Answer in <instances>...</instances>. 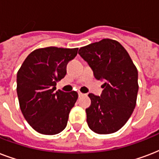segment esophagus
<instances>
[{
    "label": "esophagus",
    "mask_w": 159,
    "mask_h": 159,
    "mask_svg": "<svg viewBox=\"0 0 159 159\" xmlns=\"http://www.w3.org/2000/svg\"><path fill=\"white\" fill-rule=\"evenodd\" d=\"M85 94H83V93H82V92H78V96H79V97H82V96H84Z\"/></svg>",
    "instance_id": "34e87169"
}]
</instances>
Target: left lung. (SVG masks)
<instances>
[{
  "instance_id": "1",
  "label": "left lung",
  "mask_w": 159,
  "mask_h": 159,
  "mask_svg": "<svg viewBox=\"0 0 159 159\" xmlns=\"http://www.w3.org/2000/svg\"><path fill=\"white\" fill-rule=\"evenodd\" d=\"M97 80L104 82L101 97L90 93L86 109L89 128L100 134L115 133L133 113L139 91L138 71L127 51L113 39H104L79 49Z\"/></svg>"
}]
</instances>
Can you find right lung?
Listing matches in <instances>:
<instances>
[{
  "instance_id": "1",
  "label": "right lung",
  "mask_w": 159,
  "mask_h": 159,
  "mask_svg": "<svg viewBox=\"0 0 159 159\" xmlns=\"http://www.w3.org/2000/svg\"><path fill=\"white\" fill-rule=\"evenodd\" d=\"M78 48H39L28 55L17 72V95L21 112L37 132L53 135L66 128L77 92L55 91L57 82L65 77L67 62Z\"/></svg>"
}]
</instances>
